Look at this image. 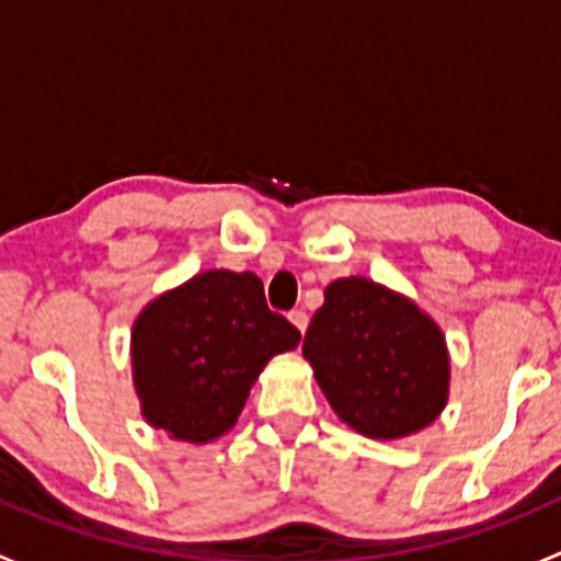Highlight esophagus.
<instances>
[{"instance_id": "1", "label": "esophagus", "mask_w": 561, "mask_h": 561, "mask_svg": "<svg viewBox=\"0 0 561 561\" xmlns=\"http://www.w3.org/2000/svg\"><path fill=\"white\" fill-rule=\"evenodd\" d=\"M290 322L293 325L298 328V331H307V325H309V314L304 312V309H296V312H290Z\"/></svg>"}]
</instances>
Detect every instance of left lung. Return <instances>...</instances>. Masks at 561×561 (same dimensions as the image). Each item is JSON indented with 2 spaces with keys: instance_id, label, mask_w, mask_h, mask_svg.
Masks as SVG:
<instances>
[{
  "instance_id": "obj_1",
  "label": "left lung",
  "mask_w": 561,
  "mask_h": 561,
  "mask_svg": "<svg viewBox=\"0 0 561 561\" xmlns=\"http://www.w3.org/2000/svg\"><path fill=\"white\" fill-rule=\"evenodd\" d=\"M304 358L339 417L369 439H401L439 417L450 393L445 333L412 298L366 276L325 287Z\"/></svg>"
}]
</instances>
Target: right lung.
<instances>
[{"mask_svg":"<svg viewBox=\"0 0 561 561\" xmlns=\"http://www.w3.org/2000/svg\"><path fill=\"white\" fill-rule=\"evenodd\" d=\"M298 342V328L271 312L252 271H201L135 317L140 415L179 443H214L236 426L265 364Z\"/></svg>","mask_w":561,"mask_h":561,"instance_id":"1","label":"right lung"}]
</instances>
